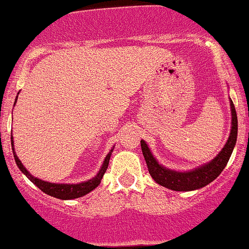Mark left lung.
I'll return each mask as SVG.
<instances>
[{"mask_svg": "<svg viewBox=\"0 0 249 249\" xmlns=\"http://www.w3.org/2000/svg\"><path fill=\"white\" fill-rule=\"evenodd\" d=\"M231 110H232V129H231L230 138H228L222 151L219 152L211 162H208L207 165H203L198 169L192 170V171L178 172L161 166L160 163L155 160V158L152 156L150 149L145 144V141L141 140V150H142V155L146 161L147 169H149L151 178L159 185L165 186L167 189L175 190V191H192V190L201 189L203 186L212 182L214 178H217V176L223 171V169L227 165L237 141L238 124H237L236 109H234L232 100H231Z\"/></svg>", "mask_w": 249, "mask_h": 249, "instance_id": "obj_1", "label": "left lung"}]
</instances>
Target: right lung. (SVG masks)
I'll list each match as a JSON object with an SVG mask.
<instances>
[{"instance_id": "right-lung-1", "label": "right lung", "mask_w": 249, "mask_h": 249, "mask_svg": "<svg viewBox=\"0 0 249 249\" xmlns=\"http://www.w3.org/2000/svg\"><path fill=\"white\" fill-rule=\"evenodd\" d=\"M11 139H12V136H11ZM11 144H12V146H13V140L11 141ZM12 150H13V156H15V160H16V163H17V166L19 167V170H21V171L26 175L27 178H30V180L32 181L36 186H37L38 189L42 190L44 194L49 195V196L55 197V198H60V200H73V198H78V197H82V196H84V195L89 194L90 191H93V190L95 189L98 185H99L100 181H102V178H103V176H104L105 171H107V169H108L109 160H110L111 151H113V150H111L108 155H107L104 162H103L102 169L99 170V172H98V175L95 176V178H93L91 180H88L87 182H80V183H77V185H67V183L47 182V181H42V180H39V178L32 176L30 172L24 169V166L22 165L21 161H19L18 156L16 155L15 149H12Z\"/></svg>"}]
</instances>
